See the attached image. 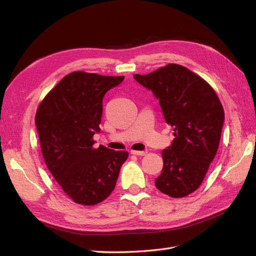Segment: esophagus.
<instances>
[{"label": "esophagus", "instance_id": "obj_1", "mask_svg": "<svg viewBox=\"0 0 256 256\" xmlns=\"http://www.w3.org/2000/svg\"><path fill=\"white\" fill-rule=\"evenodd\" d=\"M131 154H136V156H144L146 154V152H141V150H131Z\"/></svg>", "mask_w": 256, "mask_h": 256}]
</instances>
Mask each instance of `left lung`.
I'll list each match as a JSON object with an SVG mask.
<instances>
[{
    "label": "left lung",
    "instance_id": "left-lung-1",
    "mask_svg": "<svg viewBox=\"0 0 256 256\" xmlns=\"http://www.w3.org/2000/svg\"><path fill=\"white\" fill-rule=\"evenodd\" d=\"M134 78L152 92L174 140L162 150L164 168L154 184L172 198H184L202 184L218 150L224 111L214 88L188 68L168 64Z\"/></svg>",
    "mask_w": 256,
    "mask_h": 256
}]
</instances>
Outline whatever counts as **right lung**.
I'll list each match as a JSON object with an SVG mask.
<instances>
[{
    "instance_id": "obj_1",
    "label": "right lung",
    "mask_w": 256,
    "mask_h": 256,
    "mask_svg": "<svg viewBox=\"0 0 256 256\" xmlns=\"http://www.w3.org/2000/svg\"><path fill=\"white\" fill-rule=\"evenodd\" d=\"M125 76L74 72L64 76L38 106L35 124L50 173L74 203L95 205L114 190L128 152L95 147L102 99Z\"/></svg>"
}]
</instances>
